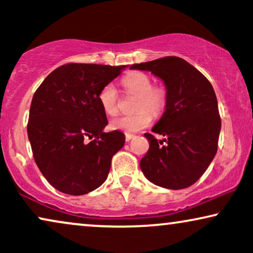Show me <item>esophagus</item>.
Instances as JSON below:
<instances>
[{
    "label": "esophagus",
    "instance_id": "34e87169",
    "mask_svg": "<svg viewBox=\"0 0 253 253\" xmlns=\"http://www.w3.org/2000/svg\"><path fill=\"white\" fill-rule=\"evenodd\" d=\"M133 137H134L133 134H131V133H126V141H130L131 139H132Z\"/></svg>",
    "mask_w": 253,
    "mask_h": 253
}]
</instances>
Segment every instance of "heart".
<instances>
[{"label": "heart", "instance_id": "heart-1", "mask_svg": "<svg viewBox=\"0 0 253 253\" xmlns=\"http://www.w3.org/2000/svg\"><path fill=\"white\" fill-rule=\"evenodd\" d=\"M123 87L127 94L137 95L131 115L120 116L112 120L110 127L126 133L137 132L150 126L152 115L158 116L164 112L167 105V88L161 84H152L150 76L141 71H131L122 78ZM99 103L103 112L109 116L119 113L120 98L117 89L113 84H107L100 89Z\"/></svg>", "mask_w": 253, "mask_h": 253}]
</instances>
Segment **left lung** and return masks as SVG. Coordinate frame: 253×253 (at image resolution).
<instances>
[{
    "label": "left lung",
    "mask_w": 253,
    "mask_h": 253,
    "mask_svg": "<svg viewBox=\"0 0 253 253\" xmlns=\"http://www.w3.org/2000/svg\"><path fill=\"white\" fill-rule=\"evenodd\" d=\"M148 70L167 87L168 100L140 160L145 177L161 188L179 190L195 184L209 168L217 151L221 119L213 86L202 72L177 56L132 64ZM155 134L165 138L158 141Z\"/></svg>",
    "instance_id": "8db88e82"
}]
</instances>
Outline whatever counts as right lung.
I'll list each match as a JSON object with an SVG mask.
<instances>
[{
	"instance_id": "1",
	"label": "right lung",
	"mask_w": 253,
	"mask_h": 253,
	"mask_svg": "<svg viewBox=\"0 0 253 253\" xmlns=\"http://www.w3.org/2000/svg\"><path fill=\"white\" fill-rule=\"evenodd\" d=\"M123 68L67 63L34 93L27 136L38 168L58 191L82 196L106 181L126 137L119 130L103 132L108 121L98 95Z\"/></svg>"
}]
</instances>
